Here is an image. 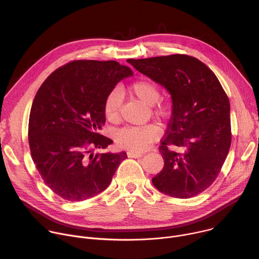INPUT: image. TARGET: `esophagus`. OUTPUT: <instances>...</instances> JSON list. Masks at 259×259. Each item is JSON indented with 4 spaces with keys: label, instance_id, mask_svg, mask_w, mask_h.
Listing matches in <instances>:
<instances>
[{
    "label": "esophagus",
    "instance_id": "1",
    "mask_svg": "<svg viewBox=\"0 0 259 259\" xmlns=\"http://www.w3.org/2000/svg\"><path fill=\"white\" fill-rule=\"evenodd\" d=\"M127 155H128V157H130V158H139V157H142L144 154H143V153H138V152L130 151V152L127 153Z\"/></svg>",
    "mask_w": 259,
    "mask_h": 259
}]
</instances>
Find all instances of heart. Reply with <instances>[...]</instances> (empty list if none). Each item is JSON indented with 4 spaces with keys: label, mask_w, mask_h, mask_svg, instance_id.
I'll return each instance as SVG.
<instances>
[{
    "label": "heart",
    "mask_w": 259,
    "mask_h": 259,
    "mask_svg": "<svg viewBox=\"0 0 259 259\" xmlns=\"http://www.w3.org/2000/svg\"><path fill=\"white\" fill-rule=\"evenodd\" d=\"M129 91L135 97L146 104L153 105V113L159 120H167L171 113V105L168 101L161 100L160 87L150 79H138L129 85ZM123 104L122 92L114 88L106 95L103 111L106 119L116 122L120 119ZM160 136V130L154 125L128 126L115 133V144L122 149L142 152Z\"/></svg>",
    "instance_id": "heart-1"
}]
</instances>
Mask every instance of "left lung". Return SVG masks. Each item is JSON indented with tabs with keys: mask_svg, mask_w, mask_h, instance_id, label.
Wrapping results in <instances>:
<instances>
[{
	"mask_svg": "<svg viewBox=\"0 0 259 259\" xmlns=\"http://www.w3.org/2000/svg\"><path fill=\"white\" fill-rule=\"evenodd\" d=\"M127 61L165 87L172 98V114L159 147L164 166L152 179L154 186L177 198L201 193L217 179L231 144L230 105L219 79L188 55Z\"/></svg>",
	"mask_w": 259,
	"mask_h": 259,
	"instance_id": "left-lung-1",
	"label": "left lung"
}]
</instances>
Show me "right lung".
<instances>
[{"label": "right lung", "instance_id": "obj_1", "mask_svg": "<svg viewBox=\"0 0 259 259\" xmlns=\"http://www.w3.org/2000/svg\"><path fill=\"white\" fill-rule=\"evenodd\" d=\"M130 75V68L115 61L74 60L55 70L37 91L29 119L31 156L44 183L63 199L81 201L104 191L127 158L125 152L93 151L112 143L99 133L104 100Z\"/></svg>", "mask_w": 259, "mask_h": 259}]
</instances>
